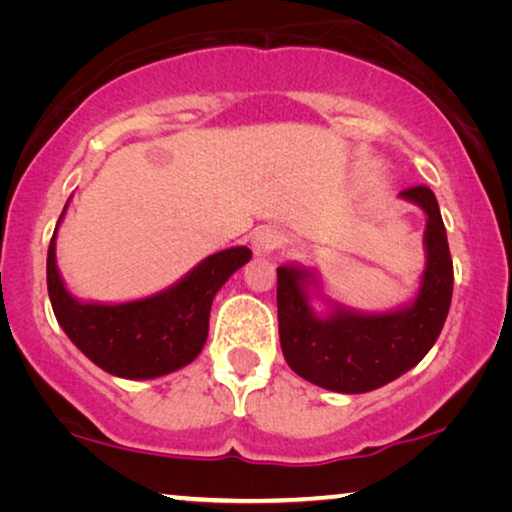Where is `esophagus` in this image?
Returning a JSON list of instances; mask_svg holds the SVG:
<instances>
[{
	"label": "esophagus",
	"mask_w": 512,
	"mask_h": 512,
	"mask_svg": "<svg viewBox=\"0 0 512 512\" xmlns=\"http://www.w3.org/2000/svg\"><path fill=\"white\" fill-rule=\"evenodd\" d=\"M279 247H282V235L275 228H258L251 237V249L258 258H270Z\"/></svg>",
	"instance_id": "34e87169"
}]
</instances>
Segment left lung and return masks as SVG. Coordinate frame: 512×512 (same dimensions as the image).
I'll list each match as a JSON object with an SVG mask.
<instances>
[{
    "label": "left lung",
    "instance_id": "8db88e82",
    "mask_svg": "<svg viewBox=\"0 0 512 512\" xmlns=\"http://www.w3.org/2000/svg\"><path fill=\"white\" fill-rule=\"evenodd\" d=\"M398 198L426 214V265L415 298L389 312H363L324 293L317 268H277V319L293 373L338 394H366L408 373L436 345L450 312L454 270L436 195L415 186ZM319 299L321 311L311 303Z\"/></svg>",
    "mask_w": 512,
    "mask_h": 512
}]
</instances>
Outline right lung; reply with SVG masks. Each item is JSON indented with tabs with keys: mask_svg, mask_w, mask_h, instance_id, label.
<instances>
[{
	"mask_svg": "<svg viewBox=\"0 0 512 512\" xmlns=\"http://www.w3.org/2000/svg\"><path fill=\"white\" fill-rule=\"evenodd\" d=\"M67 205L55 226L46 261L48 298L67 338L97 368L123 380H153L195 361L207 342L214 296L235 270L249 263L251 251L247 247L216 251L179 282L146 298L123 303L81 300L67 289L55 258V237Z\"/></svg>",
	"mask_w": 512,
	"mask_h": 512,
	"instance_id": "1",
	"label": "right lung"
}]
</instances>
